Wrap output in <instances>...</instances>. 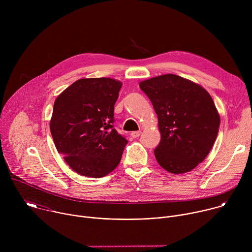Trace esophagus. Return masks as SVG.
<instances>
[{
  "mask_svg": "<svg viewBox=\"0 0 252 252\" xmlns=\"http://www.w3.org/2000/svg\"><path fill=\"white\" fill-rule=\"evenodd\" d=\"M140 131L138 130V131H132L131 133H130V135H131V137H133V138H135V137H138L139 135H140Z\"/></svg>",
  "mask_w": 252,
  "mask_h": 252,
  "instance_id": "obj_1",
  "label": "esophagus"
}]
</instances>
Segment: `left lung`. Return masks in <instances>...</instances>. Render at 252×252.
<instances>
[{"instance_id":"obj_1","label":"left lung","mask_w":252,"mask_h":252,"mask_svg":"<svg viewBox=\"0 0 252 252\" xmlns=\"http://www.w3.org/2000/svg\"><path fill=\"white\" fill-rule=\"evenodd\" d=\"M139 88L158 119V162L171 173L190 171L203 161L218 137L220 118L211 96L199 85L172 74L140 82Z\"/></svg>"}]
</instances>
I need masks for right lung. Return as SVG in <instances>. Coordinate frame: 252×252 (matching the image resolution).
Masks as SVG:
<instances>
[{"mask_svg": "<svg viewBox=\"0 0 252 252\" xmlns=\"http://www.w3.org/2000/svg\"><path fill=\"white\" fill-rule=\"evenodd\" d=\"M122 83L110 78L81 79L54 103L51 133L66 163L81 175L102 177L120 163L126 138L114 128Z\"/></svg>", "mask_w": 252, "mask_h": 252, "instance_id": "obj_1", "label": "right lung"}]
</instances>
